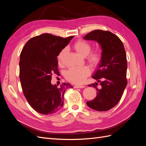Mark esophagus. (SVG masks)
Segmentation results:
<instances>
[{"instance_id": "1", "label": "esophagus", "mask_w": 146, "mask_h": 146, "mask_svg": "<svg viewBox=\"0 0 146 146\" xmlns=\"http://www.w3.org/2000/svg\"><path fill=\"white\" fill-rule=\"evenodd\" d=\"M74 87L75 88H84L85 86H81V85H75Z\"/></svg>"}]
</instances>
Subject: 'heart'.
<instances>
[{
	"instance_id": "heart-1",
	"label": "heart",
	"mask_w": 146,
	"mask_h": 146,
	"mask_svg": "<svg viewBox=\"0 0 146 146\" xmlns=\"http://www.w3.org/2000/svg\"><path fill=\"white\" fill-rule=\"evenodd\" d=\"M73 47L78 54L83 57L87 56V60L92 66L96 67L102 61V54L100 51L96 50L90 52L91 46L90 44L85 41L80 39L75 42ZM67 48H63L61 49L57 55V60L58 64L62 63L63 57L66 54ZM91 73L90 69L88 66L82 67H73L70 68L66 73L65 77L68 80L73 83L81 84L85 82L87 76Z\"/></svg>"
}]
</instances>
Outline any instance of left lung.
Returning <instances> with one entry per match:
<instances>
[{"mask_svg": "<svg viewBox=\"0 0 146 146\" xmlns=\"http://www.w3.org/2000/svg\"><path fill=\"white\" fill-rule=\"evenodd\" d=\"M83 38L98 42L102 50V61L92 76L100 82L101 88H98L96 82L88 85L96 88L97 96L87 102V105L99 111H108L118 104L127 85L124 47L119 37L109 31L93 30Z\"/></svg>", "mask_w": 146, "mask_h": 146, "instance_id": "8db88e82", "label": "left lung"}]
</instances>
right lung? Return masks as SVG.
Here are the masks:
<instances>
[{
  "label": "right lung",
  "instance_id": "1",
  "mask_svg": "<svg viewBox=\"0 0 146 146\" xmlns=\"http://www.w3.org/2000/svg\"><path fill=\"white\" fill-rule=\"evenodd\" d=\"M73 37L44 33L29 39L21 53L22 89L30 105L39 113L47 115L58 111L63 105L66 90L72 88L66 83L58 87L50 82L52 74L59 73L57 55Z\"/></svg>",
  "mask_w": 146,
  "mask_h": 146
}]
</instances>
